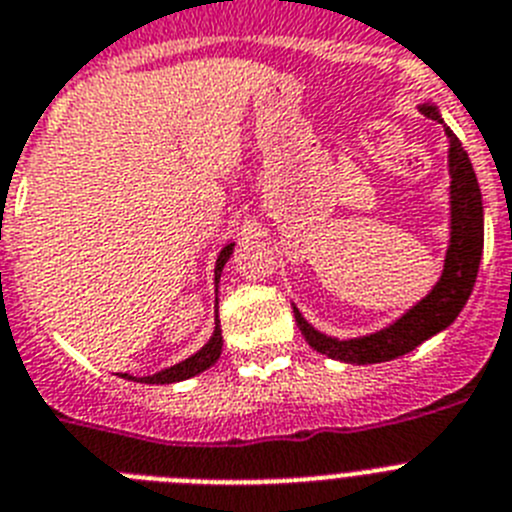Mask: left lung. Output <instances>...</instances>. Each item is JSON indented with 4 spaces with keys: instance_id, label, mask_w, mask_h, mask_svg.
Wrapping results in <instances>:
<instances>
[{
    "instance_id": "8db88e82",
    "label": "left lung",
    "mask_w": 512,
    "mask_h": 512,
    "mask_svg": "<svg viewBox=\"0 0 512 512\" xmlns=\"http://www.w3.org/2000/svg\"><path fill=\"white\" fill-rule=\"evenodd\" d=\"M420 113L428 115L430 121L443 123L438 108L430 102L420 105ZM446 136L448 175H451V239H448L441 281L435 283L425 299L404 311L397 322H391L389 327L373 332V335L353 337V340L322 335L293 306V317H296L301 335L317 353L342 363H355V366L394 361L399 355L415 350L428 337L446 330L469 301L484 247L482 193H479V182L469 162V154L448 126Z\"/></svg>"
}]
</instances>
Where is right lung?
Returning <instances> with one entry per match:
<instances>
[{
	"label": "right lung",
	"instance_id": "obj_1",
	"mask_svg": "<svg viewBox=\"0 0 512 512\" xmlns=\"http://www.w3.org/2000/svg\"><path fill=\"white\" fill-rule=\"evenodd\" d=\"M231 252H234V242L226 244L224 250L219 252V257H216V270H213V275H216V286H219L221 270H224V265H226V260L231 257ZM216 304H219V299H216ZM221 345H224V340H221V324H219V314H216V327H213L211 340H208L206 345L198 350V353L190 355V358H185V361L175 363V366L154 373V376H144V379H141V384H175V381H185V379H190V376H198V373H203L206 368H211L213 363L219 361ZM123 376L133 381V376H128V373H123Z\"/></svg>",
	"mask_w": 512,
	"mask_h": 512
}]
</instances>
